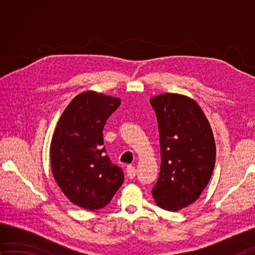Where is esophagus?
Listing matches in <instances>:
<instances>
[{
	"label": "esophagus",
	"mask_w": 255,
	"mask_h": 255,
	"mask_svg": "<svg viewBox=\"0 0 255 255\" xmlns=\"http://www.w3.org/2000/svg\"><path fill=\"white\" fill-rule=\"evenodd\" d=\"M127 175L129 178H133L136 176V167L133 165H127Z\"/></svg>",
	"instance_id": "1"
}]
</instances>
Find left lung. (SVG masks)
I'll list each match as a JSON object with an SVG mask.
<instances>
[{
	"mask_svg": "<svg viewBox=\"0 0 255 255\" xmlns=\"http://www.w3.org/2000/svg\"><path fill=\"white\" fill-rule=\"evenodd\" d=\"M159 125L161 167L152 195L162 209L177 211L196 200L213 174L216 143L207 117L191 97L150 99Z\"/></svg>",
	"mask_w": 255,
	"mask_h": 255,
	"instance_id": "obj_1",
	"label": "left lung"
}]
</instances>
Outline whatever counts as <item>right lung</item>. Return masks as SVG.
I'll list each match as a JSON object with an SVG mask.
<instances>
[{
  "instance_id": "add662e5",
  "label": "right lung",
  "mask_w": 255,
  "mask_h": 255,
  "mask_svg": "<svg viewBox=\"0 0 255 255\" xmlns=\"http://www.w3.org/2000/svg\"><path fill=\"white\" fill-rule=\"evenodd\" d=\"M119 105L118 97L83 92L69 103L52 134L53 177L70 202L79 207H105L124 182L123 170L112 163L103 147V129Z\"/></svg>"
}]
</instances>
